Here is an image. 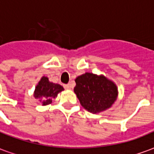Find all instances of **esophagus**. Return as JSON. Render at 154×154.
Listing matches in <instances>:
<instances>
[{
    "label": "esophagus",
    "instance_id": "1",
    "mask_svg": "<svg viewBox=\"0 0 154 154\" xmlns=\"http://www.w3.org/2000/svg\"><path fill=\"white\" fill-rule=\"evenodd\" d=\"M64 88L66 89V90H70L72 86H71V85L69 84H68V85H64Z\"/></svg>",
    "mask_w": 154,
    "mask_h": 154
}]
</instances>
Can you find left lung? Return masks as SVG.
I'll list each match as a JSON object with an SVG mask.
<instances>
[{
  "instance_id": "left-lung-1",
  "label": "left lung",
  "mask_w": 154,
  "mask_h": 154,
  "mask_svg": "<svg viewBox=\"0 0 154 154\" xmlns=\"http://www.w3.org/2000/svg\"><path fill=\"white\" fill-rule=\"evenodd\" d=\"M74 91L80 105L91 113H100L114 104L118 95L117 86L106 76L85 73L75 79Z\"/></svg>"
}]
</instances>
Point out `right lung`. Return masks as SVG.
I'll return each mask as SVG.
<instances>
[{
	"instance_id": "1",
	"label": "right lung",
	"mask_w": 154,
	"mask_h": 154,
	"mask_svg": "<svg viewBox=\"0 0 154 154\" xmlns=\"http://www.w3.org/2000/svg\"><path fill=\"white\" fill-rule=\"evenodd\" d=\"M63 91L62 85L50 82L48 77L43 76L35 87L33 96L35 99H38L43 106H47L52 102V100L57 97L59 92Z\"/></svg>"
}]
</instances>
